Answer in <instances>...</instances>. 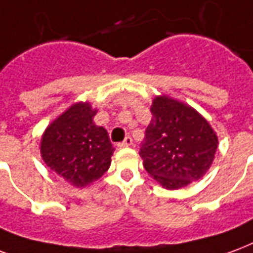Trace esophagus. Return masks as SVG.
<instances>
[{
    "instance_id": "1",
    "label": "esophagus",
    "mask_w": 253,
    "mask_h": 253,
    "mask_svg": "<svg viewBox=\"0 0 253 253\" xmlns=\"http://www.w3.org/2000/svg\"><path fill=\"white\" fill-rule=\"evenodd\" d=\"M133 144V140H132V137L130 136H126L124 139V141H121L119 144V147H130V145Z\"/></svg>"
}]
</instances>
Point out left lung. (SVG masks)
<instances>
[{
	"instance_id": "8db88e82",
	"label": "left lung",
	"mask_w": 253,
	"mask_h": 253,
	"mask_svg": "<svg viewBox=\"0 0 253 253\" xmlns=\"http://www.w3.org/2000/svg\"><path fill=\"white\" fill-rule=\"evenodd\" d=\"M140 156L149 175L169 190L204 176L214 159L218 140L208 121L187 105L169 97L152 102Z\"/></svg>"
}]
</instances>
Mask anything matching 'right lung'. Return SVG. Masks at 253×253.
I'll return each mask as SVG.
<instances>
[{"label":"right lung","instance_id":"add662e5","mask_svg":"<svg viewBox=\"0 0 253 253\" xmlns=\"http://www.w3.org/2000/svg\"><path fill=\"white\" fill-rule=\"evenodd\" d=\"M94 114L88 104L73 105L49 125L42 139L45 165L77 187L105 174L114 151L106 129L94 125Z\"/></svg>","mask_w":253,"mask_h":253}]
</instances>
